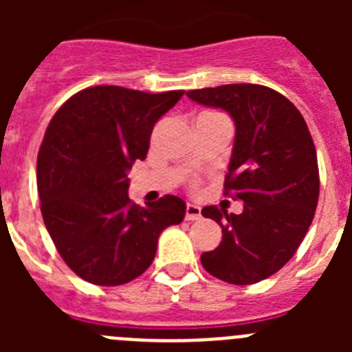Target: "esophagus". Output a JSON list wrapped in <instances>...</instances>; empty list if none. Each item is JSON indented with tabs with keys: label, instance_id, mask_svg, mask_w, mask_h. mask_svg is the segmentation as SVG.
<instances>
[{
	"label": "esophagus",
	"instance_id": "34e87169",
	"mask_svg": "<svg viewBox=\"0 0 352 352\" xmlns=\"http://www.w3.org/2000/svg\"><path fill=\"white\" fill-rule=\"evenodd\" d=\"M203 217L201 214V208L197 206V204H186V210H185V219L186 220H199Z\"/></svg>",
	"mask_w": 352,
	"mask_h": 352
}]
</instances>
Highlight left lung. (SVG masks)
<instances>
[{"label":"left lung","instance_id":"8db88e82","mask_svg":"<svg viewBox=\"0 0 352 352\" xmlns=\"http://www.w3.org/2000/svg\"><path fill=\"white\" fill-rule=\"evenodd\" d=\"M190 100L223 109L236 126L226 194L243 201L239 214L206 206L222 241L201 256L223 282L248 285L276 273L294 256L319 199L316 146L303 116L284 95L259 84L192 89Z\"/></svg>","mask_w":352,"mask_h":352}]
</instances>
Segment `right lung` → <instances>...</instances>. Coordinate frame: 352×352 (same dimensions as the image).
Segmentation results:
<instances>
[{
    "label": "right lung",
    "mask_w": 352,
    "mask_h": 352,
    "mask_svg": "<svg viewBox=\"0 0 352 352\" xmlns=\"http://www.w3.org/2000/svg\"><path fill=\"white\" fill-rule=\"evenodd\" d=\"M185 91L95 86L68 98L51 120L36 160L40 210L72 272L121 285L149 268L162 231L185 217V201L129 199V170L144 160L153 126Z\"/></svg>",
    "instance_id": "right-lung-1"
}]
</instances>
